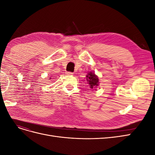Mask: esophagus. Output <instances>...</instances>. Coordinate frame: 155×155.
I'll use <instances>...</instances> for the list:
<instances>
[{
	"mask_svg": "<svg viewBox=\"0 0 155 155\" xmlns=\"http://www.w3.org/2000/svg\"><path fill=\"white\" fill-rule=\"evenodd\" d=\"M73 72H66V74L67 75V76H70V75H73Z\"/></svg>",
	"mask_w": 155,
	"mask_h": 155,
	"instance_id": "esophagus-1",
	"label": "esophagus"
}]
</instances>
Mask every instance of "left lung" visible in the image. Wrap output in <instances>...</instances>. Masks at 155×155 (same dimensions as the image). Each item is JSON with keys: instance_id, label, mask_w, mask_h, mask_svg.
Returning a JSON list of instances; mask_svg holds the SVG:
<instances>
[{"instance_id": "1", "label": "left lung", "mask_w": 155, "mask_h": 155, "mask_svg": "<svg viewBox=\"0 0 155 155\" xmlns=\"http://www.w3.org/2000/svg\"><path fill=\"white\" fill-rule=\"evenodd\" d=\"M87 81H88V84L90 86V88L92 89L96 86H98L99 79L96 76L94 73L89 72L87 76Z\"/></svg>"}]
</instances>
